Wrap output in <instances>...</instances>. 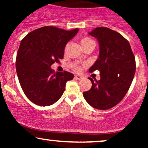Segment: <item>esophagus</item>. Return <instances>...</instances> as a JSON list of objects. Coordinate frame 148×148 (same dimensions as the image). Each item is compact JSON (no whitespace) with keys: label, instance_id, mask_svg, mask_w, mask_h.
Segmentation results:
<instances>
[{"label":"esophagus","instance_id":"esophagus-1","mask_svg":"<svg viewBox=\"0 0 148 148\" xmlns=\"http://www.w3.org/2000/svg\"><path fill=\"white\" fill-rule=\"evenodd\" d=\"M75 78L78 80H81L84 79L83 76H81V75H75Z\"/></svg>","mask_w":148,"mask_h":148}]
</instances>
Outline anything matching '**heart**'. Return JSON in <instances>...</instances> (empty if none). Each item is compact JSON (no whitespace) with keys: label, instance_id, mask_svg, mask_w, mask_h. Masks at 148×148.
I'll list each match as a JSON object with an SVG mask.
<instances>
[{"label":"heart","instance_id":"heart-1","mask_svg":"<svg viewBox=\"0 0 148 148\" xmlns=\"http://www.w3.org/2000/svg\"><path fill=\"white\" fill-rule=\"evenodd\" d=\"M81 44L82 47H86V46H88V45L95 46V44L94 40L89 37H85L84 38L81 39ZM73 69H74V70L76 71V72H80L81 69V66L79 65V64H76V65L74 66Z\"/></svg>","mask_w":148,"mask_h":148}]
</instances>
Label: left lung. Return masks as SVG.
Returning a JSON list of instances; mask_svg holds the SVG:
<instances>
[{
    "label": "left lung",
    "instance_id": "obj_1",
    "mask_svg": "<svg viewBox=\"0 0 148 148\" xmlns=\"http://www.w3.org/2000/svg\"><path fill=\"white\" fill-rule=\"evenodd\" d=\"M89 34L99 45V58L89 72L99 70L100 80L88 78L92 88L83 95L93 108L109 109L122 101L130 89L136 72L135 57L129 42L118 32L98 27Z\"/></svg>",
    "mask_w": 148,
    "mask_h": 148
}]
</instances>
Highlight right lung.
Masks as SVG:
<instances>
[{
    "label": "right lung",
    "mask_w": 148,
    "mask_h": 148,
    "mask_svg": "<svg viewBox=\"0 0 148 148\" xmlns=\"http://www.w3.org/2000/svg\"><path fill=\"white\" fill-rule=\"evenodd\" d=\"M79 28L65 30L45 26L30 32L21 40L16 58V70L25 96L36 105L47 106L63 94L67 81L74 74L64 71L55 72L54 62L63 58L65 46Z\"/></svg>",
    "instance_id": "right-lung-1"
}]
</instances>
